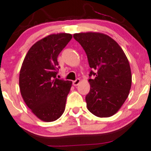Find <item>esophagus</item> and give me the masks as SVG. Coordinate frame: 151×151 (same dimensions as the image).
<instances>
[{"mask_svg":"<svg viewBox=\"0 0 151 151\" xmlns=\"http://www.w3.org/2000/svg\"><path fill=\"white\" fill-rule=\"evenodd\" d=\"M79 83H80V79H77L75 81H73V85L74 86H77Z\"/></svg>","mask_w":151,"mask_h":151,"instance_id":"esophagus-1","label":"esophagus"}]
</instances>
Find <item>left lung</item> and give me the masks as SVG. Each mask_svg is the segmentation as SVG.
<instances>
[{"label": "left lung", "mask_w": 151, "mask_h": 151, "mask_svg": "<svg viewBox=\"0 0 151 151\" xmlns=\"http://www.w3.org/2000/svg\"><path fill=\"white\" fill-rule=\"evenodd\" d=\"M73 36L85 51L92 69L89 76H94L88 80L87 109L99 117L115 115L131 88V70L126 55L114 39L102 33H79Z\"/></svg>", "instance_id": "1"}]
</instances>
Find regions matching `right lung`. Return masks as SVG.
<instances>
[{
    "label": "right lung",
    "mask_w": 151,
    "mask_h": 151,
    "mask_svg": "<svg viewBox=\"0 0 151 151\" xmlns=\"http://www.w3.org/2000/svg\"><path fill=\"white\" fill-rule=\"evenodd\" d=\"M72 38V34L66 33L43 38L30 48L21 66V96L31 112L42 121H55L65 110L72 82L56 78L57 57Z\"/></svg>",
    "instance_id": "add662e5"
}]
</instances>
